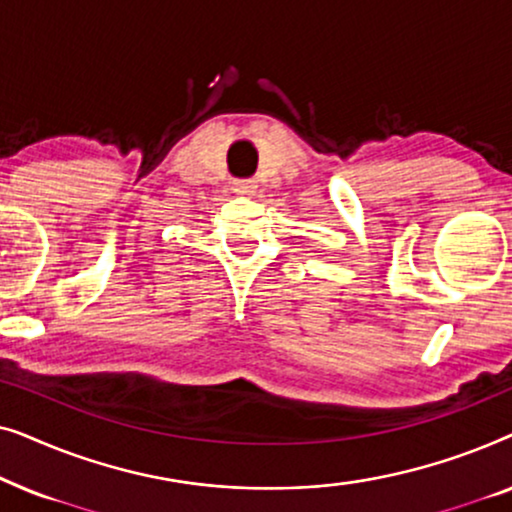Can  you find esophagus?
Returning a JSON list of instances; mask_svg holds the SVG:
<instances>
[{"instance_id":"esophagus-1","label":"esophagus","mask_w":512,"mask_h":512,"mask_svg":"<svg viewBox=\"0 0 512 512\" xmlns=\"http://www.w3.org/2000/svg\"><path fill=\"white\" fill-rule=\"evenodd\" d=\"M233 191L240 195H251L256 191V181L254 179H235L233 181Z\"/></svg>"}]
</instances>
